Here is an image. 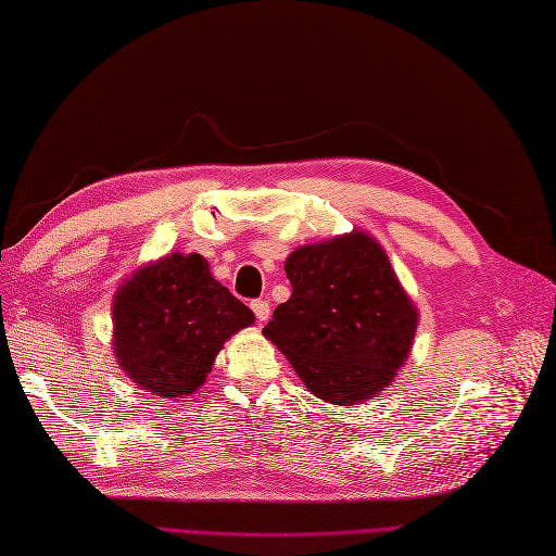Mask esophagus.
<instances>
[{
  "label": "esophagus",
  "instance_id": "1",
  "mask_svg": "<svg viewBox=\"0 0 556 556\" xmlns=\"http://www.w3.org/2000/svg\"><path fill=\"white\" fill-rule=\"evenodd\" d=\"M250 306H252V313L257 315L260 323H266L268 315H271V308H268V301H264V299H255Z\"/></svg>",
  "mask_w": 556,
  "mask_h": 556
}]
</instances>
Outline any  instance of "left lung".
Listing matches in <instances>:
<instances>
[{"label": "left lung", "instance_id": "obj_1", "mask_svg": "<svg viewBox=\"0 0 556 556\" xmlns=\"http://www.w3.org/2000/svg\"><path fill=\"white\" fill-rule=\"evenodd\" d=\"M292 296L264 336L308 390L355 406L390 384L406 362L417 308L384 250L364 231L301 245L285 262Z\"/></svg>", "mask_w": 556, "mask_h": 556}]
</instances>
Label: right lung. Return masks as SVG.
I'll use <instances>...</instances> for the list:
<instances>
[{"label": "right lung", "mask_w": 556, "mask_h": 556, "mask_svg": "<svg viewBox=\"0 0 556 556\" xmlns=\"http://www.w3.org/2000/svg\"><path fill=\"white\" fill-rule=\"evenodd\" d=\"M252 323L255 315L211 276L204 257L174 252L117 288L113 352L141 390L182 399L206 382L231 333Z\"/></svg>", "instance_id": "right-lung-1"}]
</instances>
